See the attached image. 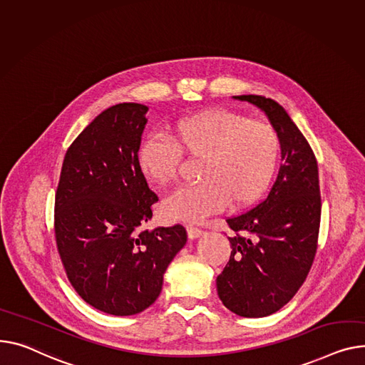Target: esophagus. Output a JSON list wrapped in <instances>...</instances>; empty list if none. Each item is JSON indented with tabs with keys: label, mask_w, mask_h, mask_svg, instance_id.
Returning <instances> with one entry per match:
<instances>
[{
	"label": "esophagus",
	"mask_w": 365,
	"mask_h": 365,
	"mask_svg": "<svg viewBox=\"0 0 365 365\" xmlns=\"http://www.w3.org/2000/svg\"><path fill=\"white\" fill-rule=\"evenodd\" d=\"M186 230H187L189 239H197V237H200L202 235V230L200 227H195V226H187Z\"/></svg>",
	"instance_id": "1"
}]
</instances>
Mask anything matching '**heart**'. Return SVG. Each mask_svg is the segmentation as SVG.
Listing matches in <instances>:
<instances>
[{"mask_svg": "<svg viewBox=\"0 0 365 365\" xmlns=\"http://www.w3.org/2000/svg\"><path fill=\"white\" fill-rule=\"evenodd\" d=\"M168 139H145L136 161L145 179L164 186L175 179L180 154L201 158L197 170L201 182L175 189L161 205L165 217L189 223L227 204L244 208L259 200L277 172L282 153L270 125L222 108L180 117L168 126Z\"/></svg>", "mask_w": 365, "mask_h": 365, "instance_id": "b5f03b06", "label": "heart"}]
</instances>
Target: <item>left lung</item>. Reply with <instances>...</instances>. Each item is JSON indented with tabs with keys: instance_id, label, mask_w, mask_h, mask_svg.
I'll use <instances>...</instances> for the list:
<instances>
[{
	"instance_id": "8db88e82",
	"label": "left lung",
	"mask_w": 365,
	"mask_h": 365,
	"mask_svg": "<svg viewBox=\"0 0 365 365\" xmlns=\"http://www.w3.org/2000/svg\"><path fill=\"white\" fill-rule=\"evenodd\" d=\"M233 98L262 110L282 145L283 164L269 195L226 220L235 236L229 237V262L217 276L225 307L240 317L258 319L286 305L309 273L322 215L319 167L309 143L280 104L261 95Z\"/></svg>"
}]
</instances>
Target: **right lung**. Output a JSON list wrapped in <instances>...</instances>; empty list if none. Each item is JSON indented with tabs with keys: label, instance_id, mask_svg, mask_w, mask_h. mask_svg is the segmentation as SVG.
Returning <instances> with one entry per match:
<instances>
[{
	"label": "right lung",
	"instance_id": "obj_1",
	"mask_svg": "<svg viewBox=\"0 0 365 365\" xmlns=\"http://www.w3.org/2000/svg\"><path fill=\"white\" fill-rule=\"evenodd\" d=\"M147 111L123 103L96 115L68 147L56 193V240L71 286L121 317L155 302L187 239L180 225L140 230L158 201L136 161Z\"/></svg>",
	"mask_w": 365,
	"mask_h": 365
}]
</instances>
